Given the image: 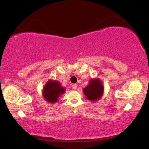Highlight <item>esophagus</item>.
<instances>
[{"mask_svg": "<svg viewBox=\"0 0 149 149\" xmlns=\"http://www.w3.org/2000/svg\"><path fill=\"white\" fill-rule=\"evenodd\" d=\"M72 88H73V89H76L77 85V84H72Z\"/></svg>", "mask_w": 149, "mask_h": 149, "instance_id": "34e87169", "label": "esophagus"}]
</instances>
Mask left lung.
Listing matches in <instances>:
<instances>
[{"label": "left lung", "instance_id": "1", "mask_svg": "<svg viewBox=\"0 0 149 149\" xmlns=\"http://www.w3.org/2000/svg\"><path fill=\"white\" fill-rule=\"evenodd\" d=\"M103 91L102 85L98 79L91 80L89 85L84 89V92L88 100L95 101L101 97Z\"/></svg>", "mask_w": 149, "mask_h": 149}]
</instances>
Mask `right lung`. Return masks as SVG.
Masks as SVG:
<instances>
[{"mask_svg":"<svg viewBox=\"0 0 149 149\" xmlns=\"http://www.w3.org/2000/svg\"><path fill=\"white\" fill-rule=\"evenodd\" d=\"M65 89L56 81H49L43 89V95L47 101L56 102L58 98L64 93Z\"/></svg>","mask_w":149,"mask_h":149,"instance_id":"obj_1","label":"right lung"}]
</instances>
